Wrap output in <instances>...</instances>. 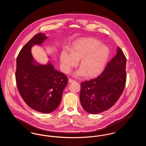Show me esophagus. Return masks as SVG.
I'll return each mask as SVG.
<instances>
[{
  "instance_id": "obj_1",
  "label": "esophagus",
  "mask_w": 146,
  "mask_h": 146,
  "mask_svg": "<svg viewBox=\"0 0 146 146\" xmlns=\"http://www.w3.org/2000/svg\"><path fill=\"white\" fill-rule=\"evenodd\" d=\"M75 81H76L75 80H73V79H71V78H70V79H68L69 83H72V82H75Z\"/></svg>"
}]
</instances>
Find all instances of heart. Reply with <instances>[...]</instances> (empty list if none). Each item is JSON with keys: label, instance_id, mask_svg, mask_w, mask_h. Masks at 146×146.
Here are the masks:
<instances>
[{"label": "heart", "instance_id": "heart-1", "mask_svg": "<svg viewBox=\"0 0 146 146\" xmlns=\"http://www.w3.org/2000/svg\"><path fill=\"white\" fill-rule=\"evenodd\" d=\"M109 55L108 48L104 44L92 38L76 40L70 45V52L64 50L60 55V63L63 71L69 73L79 60L81 69L76 75L93 76L104 66Z\"/></svg>", "mask_w": 146, "mask_h": 146}]
</instances>
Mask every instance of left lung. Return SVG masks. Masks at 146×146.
<instances>
[{
  "mask_svg": "<svg viewBox=\"0 0 146 146\" xmlns=\"http://www.w3.org/2000/svg\"><path fill=\"white\" fill-rule=\"evenodd\" d=\"M126 58L121 49L96 78L80 84V101L84 110L98 114L109 110L117 102L126 82Z\"/></svg>",
  "mask_w": 146,
  "mask_h": 146,
  "instance_id": "left-lung-1",
  "label": "left lung"
}]
</instances>
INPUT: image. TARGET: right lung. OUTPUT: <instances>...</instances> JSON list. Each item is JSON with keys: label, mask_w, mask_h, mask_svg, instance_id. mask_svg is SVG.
I'll list each match as a JSON object with an SVG mask.
<instances>
[{"label": "right lung", "mask_w": 146, "mask_h": 146, "mask_svg": "<svg viewBox=\"0 0 146 146\" xmlns=\"http://www.w3.org/2000/svg\"><path fill=\"white\" fill-rule=\"evenodd\" d=\"M47 38L38 33L21 49L16 59L15 78L21 97L36 111L51 113L58 107L63 91L68 83L64 74L55 70L50 62L42 65L36 62L31 49Z\"/></svg>", "instance_id": "add662e5"}]
</instances>
